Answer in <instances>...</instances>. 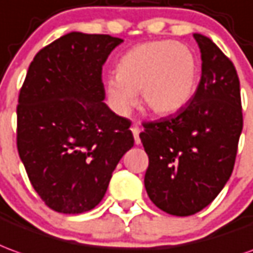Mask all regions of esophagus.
Returning a JSON list of instances; mask_svg holds the SVG:
<instances>
[{
  "label": "esophagus",
  "mask_w": 253,
  "mask_h": 253,
  "mask_svg": "<svg viewBox=\"0 0 253 253\" xmlns=\"http://www.w3.org/2000/svg\"><path fill=\"white\" fill-rule=\"evenodd\" d=\"M131 132L132 135H134V141H135V144L138 145L141 142V139H139V127L138 126H132L131 127Z\"/></svg>",
  "instance_id": "1"
}]
</instances>
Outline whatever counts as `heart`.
<instances>
[{
    "instance_id": "b5f03b06",
    "label": "heart",
    "mask_w": 253,
    "mask_h": 253,
    "mask_svg": "<svg viewBox=\"0 0 253 253\" xmlns=\"http://www.w3.org/2000/svg\"><path fill=\"white\" fill-rule=\"evenodd\" d=\"M200 79V63L186 45L172 40L138 43L123 53L116 75L105 79L108 104L119 116L137 105V93L159 116L179 112L192 101Z\"/></svg>"
}]
</instances>
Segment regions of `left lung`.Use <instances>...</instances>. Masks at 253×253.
<instances>
[{
    "instance_id": "left-lung-1",
    "label": "left lung",
    "mask_w": 253,
    "mask_h": 253,
    "mask_svg": "<svg viewBox=\"0 0 253 253\" xmlns=\"http://www.w3.org/2000/svg\"><path fill=\"white\" fill-rule=\"evenodd\" d=\"M193 37L203 63L192 101L175 115L144 123L139 134L149 157L146 193L157 208L175 216L199 212L220 193L243 131L234 65L208 37Z\"/></svg>"
}]
</instances>
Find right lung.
<instances>
[{"label":"right lung","mask_w":253,"mask_h":253,"mask_svg":"<svg viewBox=\"0 0 253 253\" xmlns=\"http://www.w3.org/2000/svg\"><path fill=\"white\" fill-rule=\"evenodd\" d=\"M122 42L72 31L41 49L28 67L17 105V151L53 211L93 210L134 145L130 121L104 102L102 65Z\"/></svg>","instance_id":"obj_1"}]
</instances>
